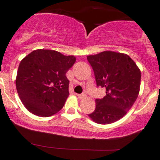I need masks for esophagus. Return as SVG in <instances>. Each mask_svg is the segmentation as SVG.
<instances>
[{
	"mask_svg": "<svg viewBox=\"0 0 160 160\" xmlns=\"http://www.w3.org/2000/svg\"><path fill=\"white\" fill-rule=\"evenodd\" d=\"M78 98H80V99H82V98H85V94H79V95H78Z\"/></svg>",
	"mask_w": 160,
	"mask_h": 160,
	"instance_id": "1",
	"label": "esophagus"
}]
</instances>
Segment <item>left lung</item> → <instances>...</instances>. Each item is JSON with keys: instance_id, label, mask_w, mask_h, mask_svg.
I'll list each match as a JSON object with an SVG mask.
<instances>
[{"instance_id": "left-lung-1", "label": "left lung", "mask_w": 160, "mask_h": 160, "mask_svg": "<svg viewBox=\"0 0 160 160\" xmlns=\"http://www.w3.org/2000/svg\"><path fill=\"white\" fill-rule=\"evenodd\" d=\"M97 86L106 90L103 98L95 99V109L88 114L99 124H109L123 117L138 98L141 71L128 55L104 51L87 56Z\"/></svg>"}]
</instances>
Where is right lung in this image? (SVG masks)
<instances>
[{
  "label": "right lung",
  "instance_id": "right-lung-1",
  "mask_svg": "<svg viewBox=\"0 0 160 160\" xmlns=\"http://www.w3.org/2000/svg\"><path fill=\"white\" fill-rule=\"evenodd\" d=\"M75 62L74 56L49 49L34 50L22 60L16 86L28 111L44 117L63 108L69 95L66 73Z\"/></svg>",
  "mask_w": 160,
  "mask_h": 160
}]
</instances>
